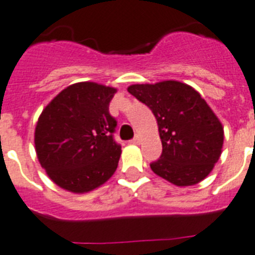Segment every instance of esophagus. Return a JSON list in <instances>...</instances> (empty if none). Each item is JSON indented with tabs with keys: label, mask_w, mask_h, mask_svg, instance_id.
Masks as SVG:
<instances>
[{
	"label": "esophagus",
	"mask_w": 255,
	"mask_h": 255,
	"mask_svg": "<svg viewBox=\"0 0 255 255\" xmlns=\"http://www.w3.org/2000/svg\"><path fill=\"white\" fill-rule=\"evenodd\" d=\"M131 143L132 144H139V143H140V136L136 135L135 137H133V139L131 140Z\"/></svg>",
	"instance_id": "1"
}]
</instances>
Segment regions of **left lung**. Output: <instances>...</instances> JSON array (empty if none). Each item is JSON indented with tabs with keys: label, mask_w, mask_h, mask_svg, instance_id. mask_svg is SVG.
<instances>
[{
	"label": "left lung",
	"mask_w": 255,
	"mask_h": 255,
	"mask_svg": "<svg viewBox=\"0 0 255 255\" xmlns=\"http://www.w3.org/2000/svg\"><path fill=\"white\" fill-rule=\"evenodd\" d=\"M128 92L144 103L156 118L162 155L151 170L170 183H199L222 153L223 127L205 99L187 84L167 80L133 84Z\"/></svg>",
	"instance_id": "left-lung-1"
}]
</instances>
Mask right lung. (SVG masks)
I'll return each instance as SVG.
<instances>
[{"label":"right lung","instance_id":"obj_1","mask_svg":"<svg viewBox=\"0 0 255 255\" xmlns=\"http://www.w3.org/2000/svg\"><path fill=\"white\" fill-rule=\"evenodd\" d=\"M118 89L76 83L44 108L34 131L38 162L54 183L75 194L100 187L118 168L122 147L114 140L110 103Z\"/></svg>","mask_w":255,"mask_h":255}]
</instances>
